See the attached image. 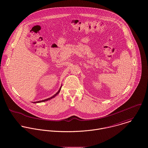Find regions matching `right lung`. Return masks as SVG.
Returning a JSON list of instances; mask_svg holds the SVG:
<instances>
[{
    "mask_svg": "<svg viewBox=\"0 0 148 148\" xmlns=\"http://www.w3.org/2000/svg\"><path fill=\"white\" fill-rule=\"evenodd\" d=\"M61 88L62 87H60V88L59 89V91L56 93V94H55L53 96H52V97H49V98H48V99H45V100H42V101H36V102H34V103H42V102H44V101H48V100H50V99H52V98H53V97H55L57 95H58L59 94V93L60 92V90H61Z\"/></svg>",
    "mask_w": 148,
    "mask_h": 148,
    "instance_id": "right-lung-1",
    "label": "right lung"
}]
</instances>
